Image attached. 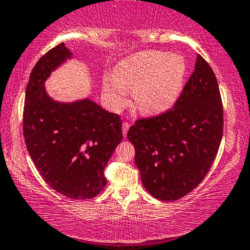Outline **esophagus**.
Instances as JSON below:
<instances>
[{"instance_id":"34e87169","label":"esophagus","mask_w":250,"mask_h":250,"mask_svg":"<svg viewBox=\"0 0 250 250\" xmlns=\"http://www.w3.org/2000/svg\"><path fill=\"white\" fill-rule=\"evenodd\" d=\"M129 126H131V125H129L127 122H124V123H123V125H122V129H123V134H124V136H126V134H127Z\"/></svg>"}]
</instances>
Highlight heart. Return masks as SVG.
<instances>
[{
    "label": "heart",
    "mask_w": 250,
    "mask_h": 250,
    "mask_svg": "<svg viewBox=\"0 0 250 250\" xmlns=\"http://www.w3.org/2000/svg\"><path fill=\"white\" fill-rule=\"evenodd\" d=\"M186 73L183 58L158 51L141 52L123 60L115 68V76L104 78V93L112 107L121 108L127 88H133L139 111L162 114L180 97Z\"/></svg>",
    "instance_id": "obj_1"
}]
</instances>
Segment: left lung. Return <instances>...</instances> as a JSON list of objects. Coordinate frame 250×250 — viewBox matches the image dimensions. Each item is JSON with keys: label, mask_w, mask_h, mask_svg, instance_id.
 Masks as SVG:
<instances>
[{"label": "left lung", "mask_w": 250, "mask_h": 250, "mask_svg": "<svg viewBox=\"0 0 250 250\" xmlns=\"http://www.w3.org/2000/svg\"><path fill=\"white\" fill-rule=\"evenodd\" d=\"M223 135V104L217 80L200 54L170 109L136 119L127 139L143 187L157 199L187 196L209 172Z\"/></svg>", "instance_id": "1"}]
</instances>
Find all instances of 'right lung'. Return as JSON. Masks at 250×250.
Here are the masks:
<instances>
[{
    "label": "right lung",
    "instance_id": "add662e5",
    "mask_svg": "<svg viewBox=\"0 0 250 250\" xmlns=\"http://www.w3.org/2000/svg\"><path fill=\"white\" fill-rule=\"evenodd\" d=\"M70 57L63 43L34 66L26 87L22 131L26 146L44 181L71 199H91L104 190V167L123 140L122 119L91 100L58 104L44 82Z\"/></svg>",
    "mask_w": 250,
    "mask_h": 250
}]
</instances>
